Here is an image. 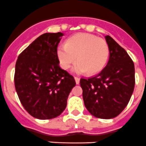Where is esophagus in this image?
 I'll list each match as a JSON object with an SVG mask.
<instances>
[{
    "label": "esophagus",
    "instance_id": "obj_1",
    "mask_svg": "<svg viewBox=\"0 0 146 146\" xmlns=\"http://www.w3.org/2000/svg\"><path fill=\"white\" fill-rule=\"evenodd\" d=\"M74 78H75L76 83L77 84H79V81H80V79H79V77H76V76H75Z\"/></svg>",
    "mask_w": 146,
    "mask_h": 146
}]
</instances>
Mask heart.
I'll return each instance as SVG.
<instances>
[{
    "mask_svg": "<svg viewBox=\"0 0 146 146\" xmlns=\"http://www.w3.org/2000/svg\"><path fill=\"white\" fill-rule=\"evenodd\" d=\"M56 55L63 69H69L77 59L74 67L76 73L95 74L106 65L110 50L103 39L91 34L79 33L70 37L65 44L58 45Z\"/></svg>",
    "mask_w": 146,
    "mask_h": 146,
    "instance_id": "1",
    "label": "heart"
}]
</instances>
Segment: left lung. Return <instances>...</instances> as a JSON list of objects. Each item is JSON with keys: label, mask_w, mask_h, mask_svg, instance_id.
<instances>
[{"label": "left lung", "mask_w": 146, "mask_h": 146, "mask_svg": "<svg viewBox=\"0 0 146 146\" xmlns=\"http://www.w3.org/2000/svg\"><path fill=\"white\" fill-rule=\"evenodd\" d=\"M107 65L98 75L80 79L84 103L93 116L100 119L117 117L127 106L135 85L134 64L125 50L109 35Z\"/></svg>", "instance_id": "8db88e82"}]
</instances>
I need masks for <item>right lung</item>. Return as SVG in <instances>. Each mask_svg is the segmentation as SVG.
I'll return each mask as SVG.
<instances>
[{
    "label": "right lung",
    "instance_id": "right-lung-1",
    "mask_svg": "<svg viewBox=\"0 0 146 146\" xmlns=\"http://www.w3.org/2000/svg\"><path fill=\"white\" fill-rule=\"evenodd\" d=\"M63 35H40L18 56L15 64V87L21 103L39 119L59 116L76 85L74 77L58 64L56 49Z\"/></svg>",
    "mask_w": 146,
    "mask_h": 146
}]
</instances>
